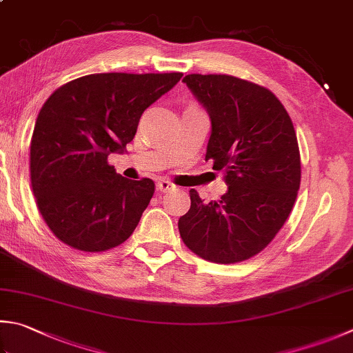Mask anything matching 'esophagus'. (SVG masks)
I'll return each mask as SVG.
<instances>
[{"instance_id": "obj_1", "label": "esophagus", "mask_w": 353, "mask_h": 353, "mask_svg": "<svg viewBox=\"0 0 353 353\" xmlns=\"http://www.w3.org/2000/svg\"><path fill=\"white\" fill-rule=\"evenodd\" d=\"M157 189H158L159 192H163V194H165V192L175 190V184L168 181V179H159V181L157 183Z\"/></svg>"}]
</instances>
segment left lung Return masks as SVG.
<instances>
[{
    "label": "left lung",
    "instance_id": "8db88e82",
    "mask_svg": "<svg viewBox=\"0 0 353 353\" xmlns=\"http://www.w3.org/2000/svg\"><path fill=\"white\" fill-rule=\"evenodd\" d=\"M183 83L210 117L205 161L223 172L229 189L210 203L190 189L179 235L208 261H244L275 238L295 204L301 161L294 124L280 99L255 83L199 73Z\"/></svg>",
    "mask_w": 353,
    "mask_h": 353
}]
</instances>
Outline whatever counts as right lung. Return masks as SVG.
I'll use <instances>...</instances> for the list:
<instances>
[{"mask_svg": "<svg viewBox=\"0 0 353 353\" xmlns=\"http://www.w3.org/2000/svg\"><path fill=\"white\" fill-rule=\"evenodd\" d=\"M183 73H94L61 85L39 110L30 141L37 205L58 239L103 252L128 239L155 184L118 175L108 163L137 134L143 112Z\"/></svg>", "mask_w": 353, "mask_h": 353, "instance_id": "right-lung-1", "label": "right lung"}]
</instances>
